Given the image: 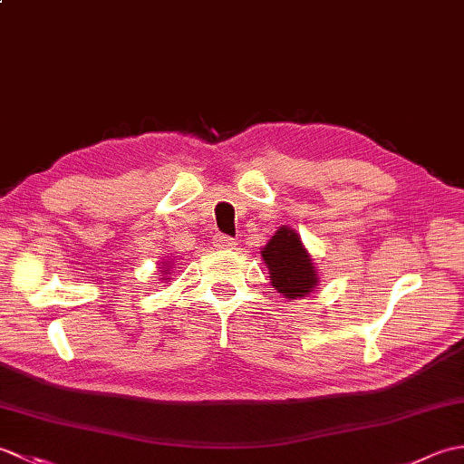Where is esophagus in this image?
<instances>
[{
  "mask_svg": "<svg viewBox=\"0 0 464 464\" xmlns=\"http://www.w3.org/2000/svg\"><path fill=\"white\" fill-rule=\"evenodd\" d=\"M213 245L217 249H233L235 245H237V241L219 233V235H215V237H213Z\"/></svg>",
  "mask_w": 464,
  "mask_h": 464,
  "instance_id": "1",
  "label": "esophagus"
}]
</instances>
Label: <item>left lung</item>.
I'll list each match as a JSON object with an SVG mask.
<instances>
[{
  "label": "left lung",
  "instance_id": "8db88e82",
  "mask_svg": "<svg viewBox=\"0 0 464 464\" xmlns=\"http://www.w3.org/2000/svg\"><path fill=\"white\" fill-rule=\"evenodd\" d=\"M261 259L269 271V279L285 299H303L317 289L319 271L301 235L289 225H281L267 245L261 249Z\"/></svg>",
  "mask_w": 464,
  "mask_h": 464
}]
</instances>
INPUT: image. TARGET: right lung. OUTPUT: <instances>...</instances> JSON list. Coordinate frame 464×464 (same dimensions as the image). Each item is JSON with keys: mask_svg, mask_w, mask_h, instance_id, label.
<instances>
[{"mask_svg": "<svg viewBox=\"0 0 464 464\" xmlns=\"http://www.w3.org/2000/svg\"><path fill=\"white\" fill-rule=\"evenodd\" d=\"M161 269V275H160V281L167 283V279H169V269H171V261L169 259H163V267Z\"/></svg>", "mask_w": 464, "mask_h": 464, "instance_id": "add662e5", "label": "right lung"}]
</instances>
